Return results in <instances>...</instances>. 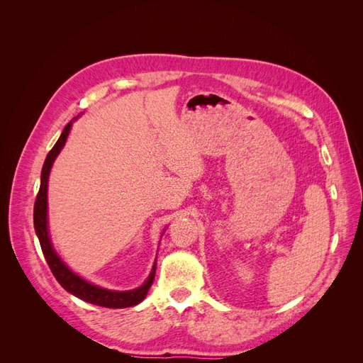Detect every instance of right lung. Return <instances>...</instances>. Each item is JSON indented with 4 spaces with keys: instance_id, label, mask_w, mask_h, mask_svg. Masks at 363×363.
Instances as JSON below:
<instances>
[{
    "instance_id": "obj_1",
    "label": "right lung",
    "mask_w": 363,
    "mask_h": 363,
    "mask_svg": "<svg viewBox=\"0 0 363 363\" xmlns=\"http://www.w3.org/2000/svg\"><path fill=\"white\" fill-rule=\"evenodd\" d=\"M80 116V115H79ZM79 116H75L72 121H69L68 125L63 128V133L60 135L59 140L56 142V145L52 147V150L48 152V156L45 159V163L42 167V174H40V188L39 194L36 196L35 201V213H33V221H35V230L36 235L39 238L40 248L43 256H45V260L48 263V267L51 272L54 274V277L60 283V286L72 294L77 298H80L86 303L96 304L101 307H111V309H124V307H131L139 304L142 300L147 296V292L150 286L152 284V280H155L156 276V265H157V259L152 263V268L150 276L147 280L140 284L139 288L131 289V291H112V289H104L96 286V284L84 280L79 274L74 272L67 263L62 260V257L57 255L56 250L52 247L51 238H50V230H48V179H50V172L52 168V163L59 156V152L62 148L67 144V139L69 136V131L72 127V123L75 119H79ZM164 232V228H163ZM162 232V235H163Z\"/></svg>"
}]
</instances>
